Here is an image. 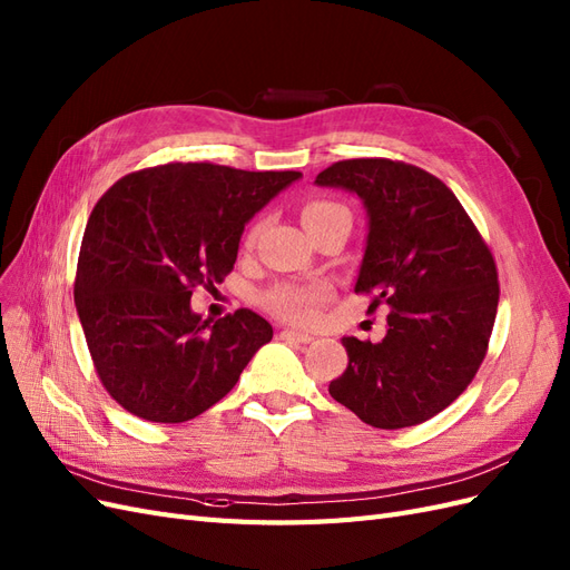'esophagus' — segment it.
Here are the masks:
<instances>
[{
    "label": "esophagus",
    "instance_id": "esophagus-1",
    "mask_svg": "<svg viewBox=\"0 0 570 570\" xmlns=\"http://www.w3.org/2000/svg\"><path fill=\"white\" fill-rule=\"evenodd\" d=\"M279 338H284V341H296V343H309V341H312L309 334L293 332V328H284V332L279 334Z\"/></svg>",
    "mask_w": 570,
    "mask_h": 570
}]
</instances>
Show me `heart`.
Returning a JSON list of instances; mask_svg holds the SVG:
<instances>
[{"mask_svg":"<svg viewBox=\"0 0 570 570\" xmlns=\"http://www.w3.org/2000/svg\"><path fill=\"white\" fill-rule=\"evenodd\" d=\"M351 215L345 206L334 204V200H309L303 208V223L305 227H312L317 223H324L328 217ZM258 227L250 229L248 242H253ZM328 288L324 284H277L267 288L261 296V305L277 315L279 320L293 322V324H312L317 320L320 303L326 298Z\"/></svg>","mask_w":570,"mask_h":570,"instance_id":"1","label":"heart"}]
</instances>
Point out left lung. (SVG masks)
Here are the masks:
<instances>
[{"label": "left lung", "instance_id": "left-lung-1", "mask_svg": "<svg viewBox=\"0 0 570 570\" xmlns=\"http://www.w3.org/2000/svg\"><path fill=\"white\" fill-rule=\"evenodd\" d=\"M362 198L370 217L355 293L389 309L379 341L345 336L328 393L374 429L424 424L466 391L488 353L500 284L494 258L456 196L389 158L328 165L315 179Z\"/></svg>", "mask_w": 570, "mask_h": 570}]
</instances>
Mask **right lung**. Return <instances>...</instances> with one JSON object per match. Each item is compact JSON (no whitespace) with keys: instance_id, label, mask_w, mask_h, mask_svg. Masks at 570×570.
Here are the masks:
<instances>
[{"instance_id":"1","label":"right lung","mask_w":570,"mask_h":570,"mask_svg":"<svg viewBox=\"0 0 570 570\" xmlns=\"http://www.w3.org/2000/svg\"><path fill=\"white\" fill-rule=\"evenodd\" d=\"M301 173L168 163L125 175L91 210L76 307L95 370L122 410L181 424L223 400L272 326L253 309L210 324L196 286L234 269L248 219Z\"/></svg>"}]
</instances>
